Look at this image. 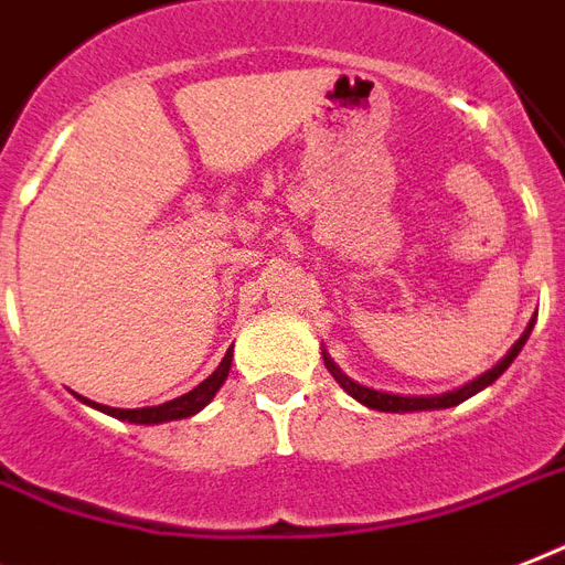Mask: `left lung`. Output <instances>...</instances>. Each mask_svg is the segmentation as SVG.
<instances>
[{
  "instance_id": "1",
  "label": "left lung",
  "mask_w": 565,
  "mask_h": 565,
  "mask_svg": "<svg viewBox=\"0 0 565 565\" xmlns=\"http://www.w3.org/2000/svg\"><path fill=\"white\" fill-rule=\"evenodd\" d=\"M533 323H536V318H531V323H527V330L522 332V339L507 351V356L498 365H492L489 371H483L480 377L469 380L466 386L460 388H450V392H441V395H395V392H380V388H371V386H362V383H356L353 377H348L339 365H335V360H332L330 353L323 351V365H327V371L332 374V380L339 383V386L348 392V395L353 397V401H360L362 406H369V409H377V413H427V409H448V406H457L462 404V401H469L471 395H478V392H483L487 386H492L501 374H504L510 365H513V360L519 356V351L524 348V342H527V335H531Z\"/></svg>"
}]
</instances>
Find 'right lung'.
Listing matches in <instances>:
<instances>
[{
    "label": "right lung",
    "mask_w": 565,
    "mask_h": 565,
    "mask_svg": "<svg viewBox=\"0 0 565 565\" xmlns=\"http://www.w3.org/2000/svg\"><path fill=\"white\" fill-rule=\"evenodd\" d=\"M230 369H233V348L226 351V356L221 360V365L209 374V377L194 386L191 392L185 395L173 397L168 404H159V406H141V409H117V406H105V404H94V401H87V397L76 395L82 404L94 406L99 413L111 415V418H120V422H129V424H164V422H179V418H188V415H196L203 409L214 395H217V388L226 383L230 377Z\"/></svg>",
    "instance_id": "add662e5"
}]
</instances>
